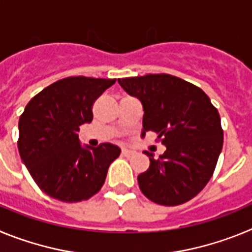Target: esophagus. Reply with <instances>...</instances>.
Returning <instances> with one entry per match:
<instances>
[{
	"label": "esophagus",
	"instance_id": "esophagus-1",
	"mask_svg": "<svg viewBox=\"0 0 252 252\" xmlns=\"http://www.w3.org/2000/svg\"><path fill=\"white\" fill-rule=\"evenodd\" d=\"M122 155H124V157L130 158V157H132V155H135V151L128 150V149H122Z\"/></svg>",
	"mask_w": 252,
	"mask_h": 252
}]
</instances>
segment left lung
<instances>
[{
  "label": "left lung",
  "instance_id": "left-lung-1",
  "mask_svg": "<svg viewBox=\"0 0 252 252\" xmlns=\"http://www.w3.org/2000/svg\"><path fill=\"white\" fill-rule=\"evenodd\" d=\"M120 86L144 108L141 136L158 133L166 150L137 177L141 192L158 204L188 202L206 187L222 151L217 108L194 84L170 74L122 78Z\"/></svg>",
  "mask_w": 252,
  "mask_h": 252
}]
</instances>
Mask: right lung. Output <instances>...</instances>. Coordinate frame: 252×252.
I'll use <instances>...</instances> for the list:
<instances>
[{"instance_id": "1", "label": "right lung", "mask_w": 252, "mask_h": 252, "mask_svg": "<svg viewBox=\"0 0 252 252\" xmlns=\"http://www.w3.org/2000/svg\"><path fill=\"white\" fill-rule=\"evenodd\" d=\"M116 79L69 77L31 98L19 121V153L39 188L62 202L86 201L102 188L121 149L82 145L78 132L93 119L92 106Z\"/></svg>"}]
</instances>
